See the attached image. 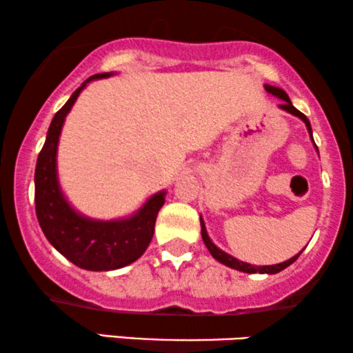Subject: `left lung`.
Masks as SVG:
<instances>
[{
	"instance_id": "8db88e82",
	"label": "left lung",
	"mask_w": 353,
	"mask_h": 353,
	"mask_svg": "<svg viewBox=\"0 0 353 353\" xmlns=\"http://www.w3.org/2000/svg\"><path fill=\"white\" fill-rule=\"evenodd\" d=\"M264 89H266L268 94L274 95V97L281 99V101H283V103H279V109L281 110H285V112H289V114L296 115V117H299L302 122L305 123V127H307V132L310 134V139H312V127H310L309 119L305 117V115L302 114V112H299V110L296 109V107L292 105V102H291V99H289V95L285 94L284 90L281 89V87L264 84ZM312 142H314V139H312ZM314 147H316V150H317V145L316 143H314ZM317 153H319V150H317ZM200 223H201V238H203V243H205V246L208 248V251L211 252V256H213V258L216 259V261H219V263H221V264H225V266L231 268V269H236V271L248 272V274H254V272H259V274H277V272H281V271H283V269H285L288 266H291L294 261L299 258L301 252L304 251V250H302L301 252H297L296 256H292L291 259L284 261V263L271 264V266H254V264L244 263V261L236 259L231 254H228V252H225L223 250H219L216 244H214L210 239L208 231H206V226H205V221H203L201 216H200Z\"/></svg>"
}]
</instances>
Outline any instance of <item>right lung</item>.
<instances>
[{
    "label": "right lung",
    "mask_w": 353,
    "mask_h": 353,
    "mask_svg": "<svg viewBox=\"0 0 353 353\" xmlns=\"http://www.w3.org/2000/svg\"><path fill=\"white\" fill-rule=\"evenodd\" d=\"M110 76L114 72L87 79L54 115L34 172L36 216L41 230L65 259L87 271H114L139 259L152 241L157 214L167 194V190L157 192L130 216L105 221L79 213L62 192L57 176V145L64 120L90 81Z\"/></svg>",
    "instance_id": "obj_1"
}]
</instances>
